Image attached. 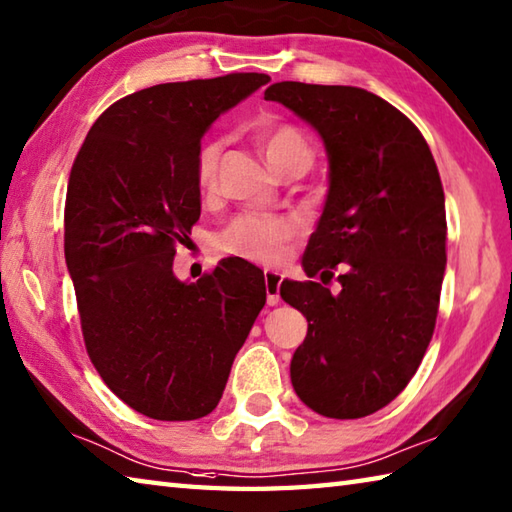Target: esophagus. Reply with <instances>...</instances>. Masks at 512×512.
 Instances as JSON below:
<instances>
[{
  "label": "esophagus",
  "mask_w": 512,
  "mask_h": 512,
  "mask_svg": "<svg viewBox=\"0 0 512 512\" xmlns=\"http://www.w3.org/2000/svg\"><path fill=\"white\" fill-rule=\"evenodd\" d=\"M284 275L277 271H264V282H266V300L271 306L280 302V286H282Z\"/></svg>",
  "instance_id": "esophagus-1"
}]
</instances>
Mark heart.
Instances as JSON below:
<instances>
[{
  "instance_id": "obj_1",
  "label": "heart",
  "mask_w": 512,
  "mask_h": 512,
  "mask_svg": "<svg viewBox=\"0 0 512 512\" xmlns=\"http://www.w3.org/2000/svg\"><path fill=\"white\" fill-rule=\"evenodd\" d=\"M259 147L275 170L293 159H311V145L293 125H268L259 134ZM224 143L210 141L199 150L194 163V176L201 192L217 188L219 159ZM295 239V226L286 219L264 215H239L219 235V248L235 257H244L257 264H280L288 255V246Z\"/></svg>"
}]
</instances>
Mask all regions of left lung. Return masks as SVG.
<instances>
[{
	"instance_id": "left-lung-1",
	"label": "left lung",
	"mask_w": 512,
	"mask_h": 512,
	"mask_svg": "<svg viewBox=\"0 0 512 512\" xmlns=\"http://www.w3.org/2000/svg\"><path fill=\"white\" fill-rule=\"evenodd\" d=\"M264 98L306 120L329 154L327 201L302 257L322 282L280 286L309 322L293 389L322 416H369L403 392L432 340L448 239L441 176L412 120L365 89L275 82Z\"/></svg>"
}]
</instances>
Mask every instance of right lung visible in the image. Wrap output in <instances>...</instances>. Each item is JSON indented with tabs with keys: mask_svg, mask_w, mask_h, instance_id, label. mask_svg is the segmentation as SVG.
Masks as SVG:
<instances>
[{
	"mask_svg": "<svg viewBox=\"0 0 512 512\" xmlns=\"http://www.w3.org/2000/svg\"><path fill=\"white\" fill-rule=\"evenodd\" d=\"M268 80L228 73L129 94L102 111L71 167L64 257L87 353L120 401L156 421L215 410L266 304L264 273L246 259L190 284L172 264L201 217L203 134Z\"/></svg>",
	"mask_w": 512,
	"mask_h": 512,
	"instance_id": "obj_1",
	"label": "right lung"
}]
</instances>
